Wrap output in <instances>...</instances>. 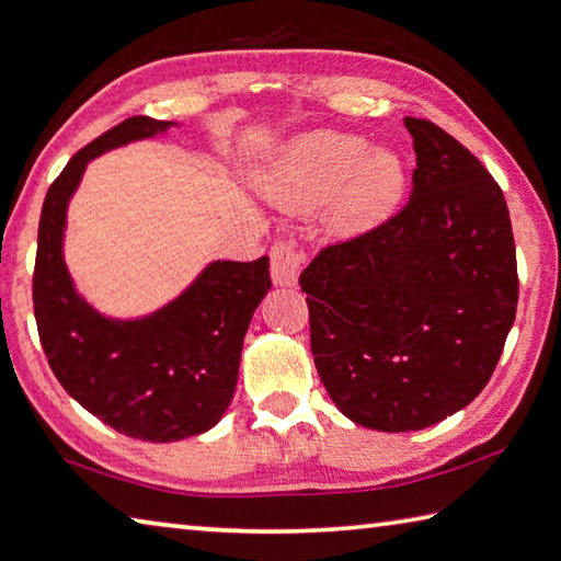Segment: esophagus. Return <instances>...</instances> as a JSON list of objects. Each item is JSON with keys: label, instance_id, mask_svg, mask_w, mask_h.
Instances as JSON below:
<instances>
[{"label": "esophagus", "instance_id": "34e87169", "mask_svg": "<svg viewBox=\"0 0 561 561\" xmlns=\"http://www.w3.org/2000/svg\"><path fill=\"white\" fill-rule=\"evenodd\" d=\"M305 256L295 249L288 241H278L276 247L271 249V278L280 288H295L302 271Z\"/></svg>", "mask_w": 561, "mask_h": 561}]
</instances>
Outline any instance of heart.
<instances>
[{"mask_svg":"<svg viewBox=\"0 0 561 561\" xmlns=\"http://www.w3.org/2000/svg\"><path fill=\"white\" fill-rule=\"evenodd\" d=\"M261 195L290 215L324 207L334 239H358L398 213L408 168L396 151L374 149L356 134L310 131L290 139L259 178Z\"/></svg>","mask_w":561,"mask_h":561,"instance_id":"b5f03b06","label":"heart"}]
</instances>
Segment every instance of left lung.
I'll return each instance as SVG.
<instances>
[{"instance_id": "1", "label": "left lung", "mask_w": 561, "mask_h": 561, "mask_svg": "<svg viewBox=\"0 0 561 561\" xmlns=\"http://www.w3.org/2000/svg\"><path fill=\"white\" fill-rule=\"evenodd\" d=\"M405 129L417 168L403 213L322 249L300 276L317 374L348 420L378 432L422 430L467 408L517 308L499 183L437 124L405 116Z\"/></svg>"}]
</instances>
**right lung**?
<instances>
[{
    "instance_id": "right-lung-1",
    "label": "right lung",
    "mask_w": 561,
    "mask_h": 561,
    "mask_svg": "<svg viewBox=\"0 0 561 561\" xmlns=\"http://www.w3.org/2000/svg\"><path fill=\"white\" fill-rule=\"evenodd\" d=\"M173 126L131 116L70 158L41 209L34 271L38 336L60 386L104 425L146 442L195 437L217 425L234 398L251 317L271 288L268 256L207 263L178 298L126 320L100 312L76 288L62 244L84 168Z\"/></svg>"
}]
</instances>
